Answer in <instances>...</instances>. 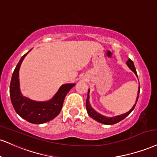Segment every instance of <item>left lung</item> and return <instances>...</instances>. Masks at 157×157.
Here are the masks:
<instances>
[{"mask_svg": "<svg viewBox=\"0 0 157 157\" xmlns=\"http://www.w3.org/2000/svg\"><path fill=\"white\" fill-rule=\"evenodd\" d=\"M126 63H127L128 67H129L130 69H131L132 70L134 71V72H135V74L136 75H137V71H136L135 65H134V63H133L132 60L129 58V60L126 61ZM140 88L139 87L138 95H137V100H136V102H135V105H134L132 108L130 109L129 112L124 113V114L120 115V116L113 117V118H107V117L101 116V115H100L99 113L96 112V111L94 110V109L92 108L91 107H90V105L89 103V95H88V94H89V90H88V97H87V99H86V109H87V112H88V114L89 115L90 117H91V118H94V120L97 121L98 122L101 123V124H107V125H112V124H116V123H118L119 121H121L124 119V118H125L126 116H129L130 113H132V111L133 110L134 108H135L136 103H137V100H138V97H139V94H140Z\"/></svg>", "mask_w": 157, "mask_h": 157, "instance_id": "8db88e82", "label": "left lung"}]
</instances>
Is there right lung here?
I'll use <instances>...</instances> for the list:
<instances>
[{"instance_id": "obj_1", "label": "right lung", "mask_w": 157, "mask_h": 157, "mask_svg": "<svg viewBox=\"0 0 157 157\" xmlns=\"http://www.w3.org/2000/svg\"><path fill=\"white\" fill-rule=\"evenodd\" d=\"M29 51L21 58L12 74L9 88L11 101L16 113L23 119L32 124H44L52 120L59 114L63 107L65 97L75 84L63 85L55 97L48 101L39 102L22 97L20 90L19 70L22 60Z\"/></svg>"}]
</instances>
